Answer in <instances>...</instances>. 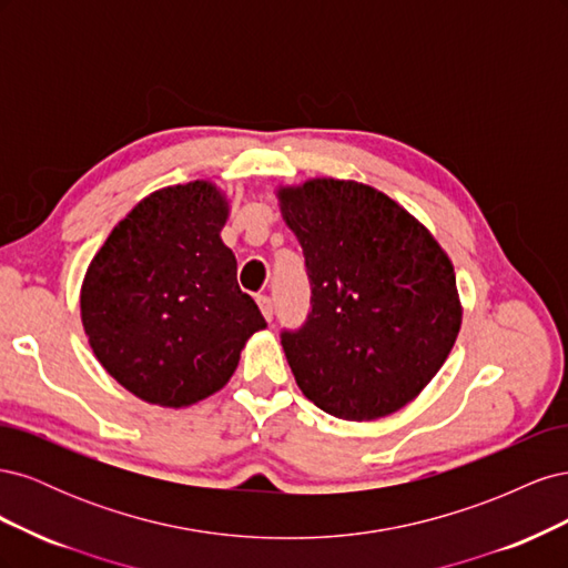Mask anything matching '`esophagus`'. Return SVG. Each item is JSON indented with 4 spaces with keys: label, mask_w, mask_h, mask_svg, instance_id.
I'll return each mask as SVG.
<instances>
[{
    "label": "esophagus",
    "mask_w": 568,
    "mask_h": 568,
    "mask_svg": "<svg viewBox=\"0 0 568 568\" xmlns=\"http://www.w3.org/2000/svg\"><path fill=\"white\" fill-rule=\"evenodd\" d=\"M255 301H257V307H261V313L265 315V320H272V313H274L272 298H270V296H265V294H257V296H255Z\"/></svg>",
    "instance_id": "1"
}]
</instances>
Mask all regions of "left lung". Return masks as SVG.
I'll return each instance as SVG.
<instances>
[{
  "mask_svg": "<svg viewBox=\"0 0 568 568\" xmlns=\"http://www.w3.org/2000/svg\"><path fill=\"white\" fill-rule=\"evenodd\" d=\"M311 280V315L282 346L307 400L369 422L415 400L462 324L455 270L422 222L379 189L315 178L277 189Z\"/></svg>",
  "mask_w": 568,
  "mask_h": 568,
  "instance_id": "8db88e82",
  "label": "left lung"
}]
</instances>
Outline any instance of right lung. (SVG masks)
<instances>
[{"label":"right lung","instance_id":"obj_1","mask_svg":"<svg viewBox=\"0 0 568 568\" xmlns=\"http://www.w3.org/2000/svg\"><path fill=\"white\" fill-rule=\"evenodd\" d=\"M227 215V196L209 180L159 189L118 222L84 274L80 317L90 346L144 403L209 398L267 326L220 239Z\"/></svg>","mask_w":568,"mask_h":568}]
</instances>
